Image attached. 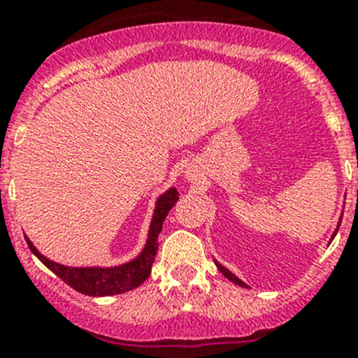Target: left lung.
<instances>
[{
	"label": "left lung",
	"instance_id": "obj_1",
	"mask_svg": "<svg viewBox=\"0 0 358 358\" xmlns=\"http://www.w3.org/2000/svg\"><path fill=\"white\" fill-rule=\"evenodd\" d=\"M334 236H336V234H334ZM216 266H218V268H220V272H222L223 275L227 277V279H229V280H232L234 284H237V286H243V287H246V284H244L243 280H239V279H237V277L234 275L232 272H229V270H227L225 266H222V265H220V263H216Z\"/></svg>",
	"mask_w": 358,
	"mask_h": 358
}]
</instances>
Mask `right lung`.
<instances>
[{
    "label": "right lung",
    "mask_w": 358,
    "mask_h": 358,
    "mask_svg": "<svg viewBox=\"0 0 358 358\" xmlns=\"http://www.w3.org/2000/svg\"><path fill=\"white\" fill-rule=\"evenodd\" d=\"M176 201H178L176 189H169L164 196L159 197L156 211H154L152 225H150L149 243H147L143 252L138 258L133 259V262L115 266V268H69V266L50 262L48 258H45L38 249L32 246L31 241H27L29 249L41 259L43 265L48 266L57 277H60L72 289L88 296L119 294V292L135 289L150 275L154 258H156V252L159 249L157 237L162 230V222H164L166 215L175 206Z\"/></svg>",
    "instance_id": "1"
}]
</instances>
